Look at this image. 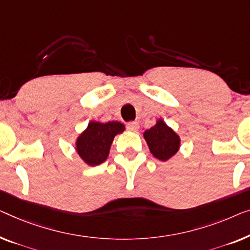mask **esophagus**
Returning <instances> with one entry per match:
<instances>
[{
  "label": "esophagus",
  "instance_id": "34e87169",
  "mask_svg": "<svg viewBox=\"0 0 250 250\" xmlns=\"http://www.w3.org/2000/svg\"><path fill=\"white\" fill-rule=\"evenodd\" d=\"M127 128L132 132H137V131H139V128H140V125H139V123H137V122H131V123H128V124H127Z\"/></svg>",
  "mask_w": 250,
  "mask_h": 250
}]
</instances>
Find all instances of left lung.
I'll list each match as a JSON object with an SVG mask.
<instances>
[{"mask_svg": "<svg viewBox=\"0 0 250 250\" xmlns=\"http://www.w3.org/2000/svg\"><path fill=\"white\" fill-rule=\"evenodd\" d=\"M143 137L152 155L160 161L169 160L180 149V136L162 118H158L154 126L146 129Z\"/></svg>", "mask_w": 250, "mask_h": 250, "instance_id": "8db88e82", "label": "left lung"}]
</instances>
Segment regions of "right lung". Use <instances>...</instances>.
Here are the masks:
<instances>
[{
  "mask_svg": "<svg viewBox=\"0 0 250 250\" xmlns=\"http://www.w3.org/2000/svg\"><path fill=\"white\" fill-rule=\"evenodd\" d=\"M124 131L125 125L121 122L90 121L75 140V152L85 165L98 166L107 160L115 136Z\"/></svg>",
  "mask_w": 250,
  "mask_h": 250,
  "instance_id": "right-lung-1",
  "label": "right lung"
}]
</instances>
